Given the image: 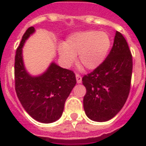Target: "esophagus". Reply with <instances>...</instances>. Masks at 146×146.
<instances>
[{"mask_svg":"<svg viewBox=\"0 0 146 146\" xmlns=\"http://www.w3.org/2000/svg\"><path fill=\"white\" fill-rule=\"evenodd\" d=\"M76 82H77V83H81L82 82V77H81V76L79 75V74H76Z\"/></svg>","mask_w":146,"mask_h":146,"instance_id":"obj_1","label":"esophagus"}]
</instances>
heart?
<instances>
[{
  "label": "heart",
  "instance_id": "1",
  "mask_svg": "<svg viewBox=\"0 0 146 146\" xmlns=\"http://www.w3.org/2000/svg\"><path fill=\"white\" fill-rule=\"evenodd\" d=\"M111 46V39L108 33L87 30L70 35L59 52L66 66L73 64L78 55V64L86 70H93L106 59Z\"/></svg>",
  "mask_w": 146,
  "mask_h": 146
}]
</instances>
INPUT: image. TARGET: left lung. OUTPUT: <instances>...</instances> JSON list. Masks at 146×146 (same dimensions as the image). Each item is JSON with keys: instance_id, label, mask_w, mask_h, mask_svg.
<instances>
[{"instance_id": "obj_1", "label": "left lung", "mask_w": 146, "mask_h": 146, "mask_svg": "<svg viewBox=\"0 0 146 146\" xmlns=\"http://www.w3.org/2000/svg\"><path fill=\"white\" fill-rule=\"evenodd\" d=\"M133 58L127 41L116 32L113 44L104 61L82 77L86 89L83 107L94 121L111 120L121 110L130 90Z\"/></svg>"}]
</instances>
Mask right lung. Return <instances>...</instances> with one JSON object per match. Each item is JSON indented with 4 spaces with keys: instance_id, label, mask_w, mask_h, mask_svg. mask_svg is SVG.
<instances>
[{
    "instance_id": "1",
    "label": "right lung",
    "mask_w": 146,
    "mask_h": 146,
    "mask_svg": "<svg viewBox=\"0 0 146 146\" xmlns=\"http://www.w3.org/2000/svg\"><path fill=\"white\" fill-rule=\"evenodd\" d=\"M35 28L24 33L15 56V90L19 102L29 115L38 122L50 123L61 117L66 98L76 83L73 71L52 62L44 73L33 76L26 70L23 47Z\"/></svg>"
}]
</instances>
